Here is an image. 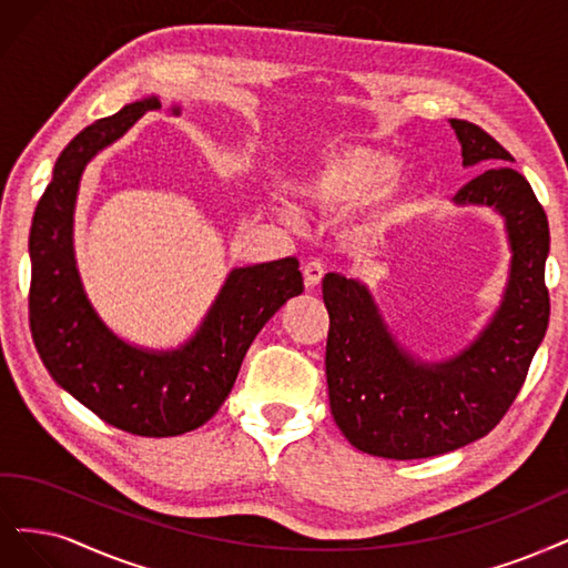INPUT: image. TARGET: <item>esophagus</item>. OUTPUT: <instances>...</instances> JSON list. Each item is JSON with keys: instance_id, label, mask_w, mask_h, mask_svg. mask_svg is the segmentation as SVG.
<instances>
[{"instance_id": "esophagus-1", "label": "esophagus", "mask_w": 568, "mask_h": 568, "mask_svg": "<svg viewBox=\"0 0 568 568\" xmlns=\"http://www.w3.org/2000/svg\"><path fill=\"white\" fill-rule=\"evenodd\" d=\"M323 276H325V266L318 260L308 262L304 266V283H306V287H316L323 281Z\"/></svg>"}]
</instances>
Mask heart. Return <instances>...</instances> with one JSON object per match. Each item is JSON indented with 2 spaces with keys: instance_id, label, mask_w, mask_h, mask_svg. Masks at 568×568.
<instances>
[{
  "instance_id": "1",
  "label": "heart",
  "mask_w": 568,
  "mask_h": 568,
  "mask_svg": "<svg viewBox=\"0 0 568 568\" xmlns=\"http://www.w3.org/2000/svg\"><path fill=\"white\" fill-rule=\"evenodd\" d=\"M396 160L389 153L368 149V145L331 143L292 181V193L302 203L325 212L356 207L375 194L373 214L361 226V237L363 241H377L404 214L394 186L381 189L392 176Z\"/></svg>"
}]
</instances>
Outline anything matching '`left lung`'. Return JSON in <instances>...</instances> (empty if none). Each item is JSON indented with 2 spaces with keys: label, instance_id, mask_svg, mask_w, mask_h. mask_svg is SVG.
<instances>
[{
  "label": "left lung",
  "instance_id": "1",
  "mask_svg": "<svg viewBox=\"0 0 568 568\" xmlns=\"http://www.w3.org/2000/svg\"><path fill=\"white\" fill-rule=\"evenodd\" d=\"M450 126L467 168H487L457 191L455 203L496 207L511 245L503 304L479 339L450 361L417 363L387 333L365 285L339 273L323 278L333 417L352 446L389 460L434 457L486 436L515 404L550 321L542 205L496 139L465 120Z\"/></svg>",
  "mask_w": 568,
  "mask_h": 568
}]
</instances>
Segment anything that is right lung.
<instances>
[{"label":"right lung","mask_w":568,"mask_h":568,"mask_svg":"<svg viewBox=\"0 0 568 568\" xmlns=\"http://www.w3.org/2000/svg\"><path fill=\"white\" fill-rule=\"evenodd\" d=\"M160 108L155 97L130 103L72 139L53 164L30 226V333L44 368L103 423L136 436H179L205 425L226 400L252 339L304 290L295 257L235 268L179 352L134 349L101 323L72 257L80 176L101 149Z\"/></svg>","instance_id":"right-lung-1"}]
</instances>
